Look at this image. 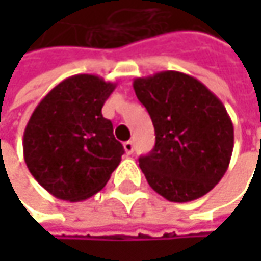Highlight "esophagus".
Listing matches in <instances>:
<instances>
[{
  "label": "esophagus",
  "instance_id": "esophagus-1",
  "mask_svg": "<svg viewBox=\"0 0 261 261\" xmlns=\"http://www.w3.org/2000/svg\"><path fill=\"white\" fill-rule=\"evenodd\" d=\"M124 149H125V152L130 155V154H133V151H134V143H133L131 140L124 142Z\"/></svg>",
  "mask_w": 261,
  "mask_h": 261
}]
</instances>
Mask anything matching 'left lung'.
<instances>
[{"label":"left lung","instance_id":"1","mask_svg":"<svg viewBox=\"0 0 261 261\" xmlns=\"http://www.w3.org/2000/svg\"><path fill=\"white\" fill-rule=\"evenodd\" d=\"M148 110L155 145L139 166L148 184L172 202H189L208 193L228 169L233 122L221 102L201 81L163 71L133 83Z\"/></svg>","mask_w":261,"mask_h":261}]
</instances>
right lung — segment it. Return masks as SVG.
<instances>
[{"label": "right lung", "mask_w": 261, "mask_h": 261, "mask_svg": "<svg viewBox=\"0 0 261 261\" xmlns=\"http://www.w3.org/2000/svg\"><path fill=\"white\" fill-rule=\"evenodd\" d=\"M115 87L98 75H72L34 109L24 131V160L53 196L71 202L87 199L121 163L124 146L101 113Z\"/></svg>", "instance_id": "add662e5"}]
</instances>
